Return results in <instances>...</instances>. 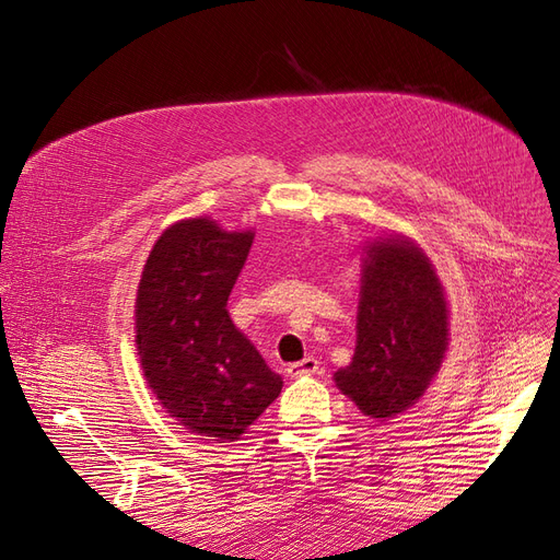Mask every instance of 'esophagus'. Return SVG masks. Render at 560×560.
<instances>
[{
  "instance_id": "34e87169",
  "label": "esophagus",
  "mask_w": 560,
  "mask_h": 560,
  "mask_svg": "<svg viewBox=\"0 0 560 560\" xmlns=\"http://www.w3.org/2000/svg\"><path fill=\"white\" fill-rule=\"evenodd\" d=\"M318 372V360L314 355H306L300 363L288 365V374L291 376H302V374H316Z\"/></svg>"
}]
</instances>
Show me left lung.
Returning <instances> with one entry per match:
<instances>
[{
    "instance_id": "left-lung-1",
    "label": "left lung",
    "mask_w": 560,
    "mask_h": 560,
    "mask_svg": "<svg viewBox=\"0 0 560 560\" xmlns=\"http://www.w3.org/2000/svg\"><path fill=\"white\" fill-rule=\"evenodd\" d=\"M355 332V353L335 384L365 417L395 419L425 393L448 347L444 288L409 237L365 246Z\"/></svg>"
}]
</instances>
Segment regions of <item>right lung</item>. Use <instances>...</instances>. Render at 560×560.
<instances>
[{
  "label": "right lung",
  "mask_w": 560,
  "mask_h": 560,
  "mask_svg": "<svg viewBox=\"0 0 560 560\" xmlns=\"http://www.w3.org/2000/svg\"><path fill=\"white\" fill-rule=\"evenodd\" d=\"M254 232L200 215L170 225L143 265L135 330L149 386L186 430L234 442L281 393V376L228 314Z\"/></svg>",
  "instance_id": "right-lung-1"
}]
</instances>
